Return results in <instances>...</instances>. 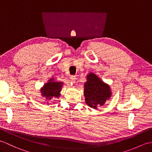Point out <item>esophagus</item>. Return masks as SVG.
I'll use <instances>...</instances> for the list:
<instances>
[{"label":"esophagus","mask_w":152,"mask_h":152,"mask_svg":"<svg viewBox=\"0 0 152 152\" xmlns=\"http://www.w3.org/2000/svg\"><path fill=\"white\" fill-rule=\"evenodd\" d=\"M70 82L71 83H75L76 82V77L74 76H72L70 77Z\"/></svg>","instance_id":"obj_1"}]
</instances>
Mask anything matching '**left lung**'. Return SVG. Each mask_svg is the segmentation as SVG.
Wrapping results in <instances>:
<instances>
[{"instance_id":"1","label":"left lung","mask_w":152,"mask_h":152,"mask_svg":"<svg viewBox=\"0 0 152 152\" xmlns=\"http://www.w3.org/2000/svg\"><path fill=\"white\" fill-rule=\"evenodd\" d=\"M87 80L84 84L86 102L91 108L97 109L110 97L112 93L110 86L93 73L88 75Z\"/></svg>"}]
</instances>
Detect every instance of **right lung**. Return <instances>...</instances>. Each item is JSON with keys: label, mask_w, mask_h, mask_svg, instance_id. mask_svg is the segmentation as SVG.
Instances as JSON below:
<instances>
[{"label": "right lung", "mask_w": 152, "mask_h": 152, "mask_svg": "<svg viewBox=\"0 0 152 152\" xmlns=\"http://www.w3.org/2000/svg\"><path fill=\"white\" fill-rule=\"evenodd\" d=\"M62 86V82H53V79H51L47 83L44 84L43 88L40 90L42 95L45 96L47 100L59 97Z\"/></svg>", "instance_id": "obj_1"}]
</instances>
